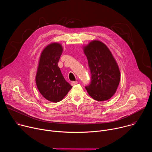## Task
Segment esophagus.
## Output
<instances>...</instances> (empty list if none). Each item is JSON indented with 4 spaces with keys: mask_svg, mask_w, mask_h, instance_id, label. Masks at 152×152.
I'll use <instances>...</instances> for the list:
<instances>
[{
    "mask_svg": "<svg viewBox=\"0 0 152 152\" xmlns=\"http://www.w3.org/2000/svg\"><path fill=\"white\" fill-rule=\"evenodd\" d=\"M77 83V81H73V82H72V83H71V84H72V85H76Z\"/></svg>",
    "mask_w": 152,
    "mask_h": 152,
    "instance_id": "esophagus-1",
    "label": "esophagus"
}]
</instances>
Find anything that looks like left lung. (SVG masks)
<instances>
[{"instance_id": "obj_1", "label": "left lung", "mask_w": 152, "mask_h": 152, "mask_svg": "<svg viewBox=\"0 0 152 152\" xmlns=\"http://www.w3.org/2000/svg\"><path fill=\"white\" fill-rule=\"evenodd\" d=\"M91 74V81L85 88L97 101H106L115 93L120 80V72L114 57L106 45L92 40L83 47Z\"/></svg>"}]
</instances>
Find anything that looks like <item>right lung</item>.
I'll use <instances>...</instances> for the list:
<instances>
[{
    "mask_svg": "<svg viewBox=\"0 0 152 152\" xmlns=\"http://www.w3.org/2000/svg\"><path fill=\"white\" fill-rule=\"evenodd\" d=\"M62 51L63 48L58 42L50 43L45 48L40 55L35 76L41 94L54 103L62 100L72 88L58 66Z\"/></svg>",
    "mask_w": 152,
    "mask_h": 152,
    "instance_id": "1",
    "label": "right lung"
}]
</instances>
